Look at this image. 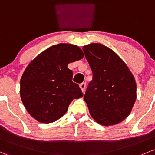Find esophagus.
<instances>
[{
    "mask_svg": "<svg viewBox=\"0 0 155 155\" xmlns=\"http://www.w3.org/2000/svg\"><path fill=\"white\" fill-rule=\"evenodd\" d=\"M85 87H86V83L85 82H82V84H80V88L82 89V92H84V91Z\"/></svg>",
    "mask_w": 155,
    "mask_h": 155,
    "instance_id": "esophagus-1",
    "label": "esophagus"
}]
</instances>
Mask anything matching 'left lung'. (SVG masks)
<instances>
[{"label":"left lung","instance_id":"left-lung-1","mask_svg":"<svg viewBox=\"0 0 155 155\" xmlns=\"http://www.w3.org/2000/svg\"><path fill=\"white\" fill-rule=\"evenodd\" d=\"M93 73L84 95L91 117L102 125H113L129 115L137 85L128 66L111 49L101 44L83 47Z\"/></svg>","mask_w":155,"mask_h":155}]
</instances>
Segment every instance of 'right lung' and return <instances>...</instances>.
<instances>
[{"label":"right lung","mask_w":155,"mask_h":155,"mask_svg":"<svg viewBox=\"0 0 155 155\" xmlns=\"http://www.w3.org/2000/svg\"><path fill=\"white\" fill-rule=\"evenodd\" d=\"M84 57L71 44H58L42 52L29 64L21 79L20 94L29 114L37 121L50 123L61 118L73 99L83 97L72 81L68 64Z\"/></svg>","instance_id":"right-lung-1"}]
</instances>
